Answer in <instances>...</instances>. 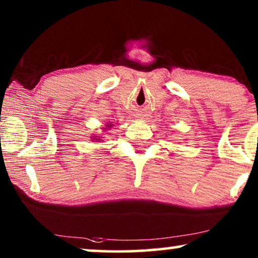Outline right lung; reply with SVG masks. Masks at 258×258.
I'll list each match as a JSON object with an SVG mask.
<instances>
[{
  "label": "right lung",
  "instance_id": "obj_1",
  "mask_svg": "<svg viewBox=\"0 0 258 258\" xmlns=\"http://www.w3.org/2000/svg\"><path fill=\"white\" fill-rule=\"evenodd\" d=\"M108 126H109V128H110V126H111V124H108ZM105 129V128H104ZM96 137V136H95ZM93 140H97V142H98V141H102V139H93Z\"/></svg>",
  "mask_w": 258,
  "mask_h": 258
}]
</instances>
